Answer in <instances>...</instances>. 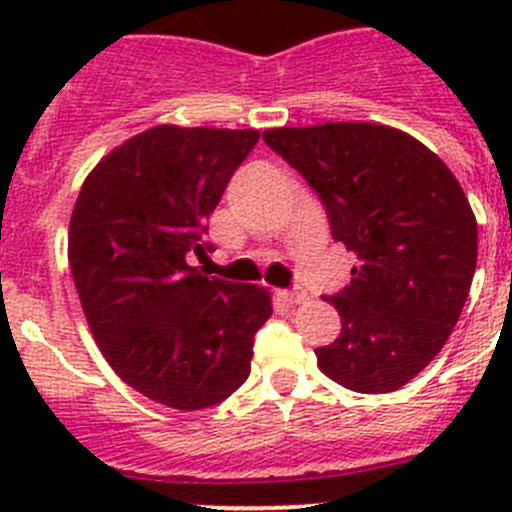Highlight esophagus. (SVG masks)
<instances>
[{
    "mask_svg": "<svg viewBox=\"0 0 512 512\" xmlns=\"http://www.w3.org/2000/svg\"><path fill=\"white\" fill-rule=\"evenodd\" d=\"M280 297L285 299L287 304H299V302H304V299H307V294L299 292V289H282Z\"/></svg>",
    "mask_w": 512,
    "mask_h": 512,
    "instance_id": "34e87169",
    "label": "esophagus"
}]
</instances>
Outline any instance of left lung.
Returning <instances> with one entry per match:
<instances>
[{"instance_id":"8db88e82","label":"left lung","mask_w":512,"mask_h":512,"mask_svg":"<svg viewBox=\"0 0 512 512\" xmlns=\"http://www.w3.org/2000/svg\"><path fill=\"white\" fill-rule=\"evenodd\" d=\"M262 141L319 195L332 237L356 255L324 297L342 332L319 369L359 394L401 389L456 327L478 257V225L456 175L421 141L379 123L272 128Z\"/></svg>"}]
</instances>
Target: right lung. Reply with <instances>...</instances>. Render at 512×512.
<instances>
[{
  "mask_svg": "<svg viewBox=\"0 0 512 512\" xmlns=\"http://www.w3.org/2000/svg\"><path fill=\"white\" fill-rule=\"evenodd\" d=\"M257 131L156 126L91 170L71 213L69 265L111 369L156 404L198 411L250 376L270 292L190 265Z\"/></svg>",
  "mask_w": 512,
  "mask_h": 512,
  "instance_id": "right-lung-1",
  "label": "right lung"
}]
</instances>
